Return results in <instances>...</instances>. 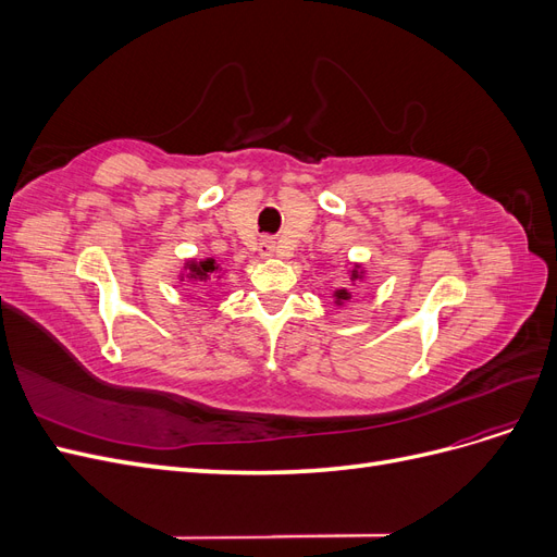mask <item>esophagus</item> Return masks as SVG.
<instances>
[{
  "mask_svg": "<svg viewBox=\"0 0 557 557\" xmlns=\"http://www.w3.org/2000/svg\"><path fill=\"white\" fill-rule=\"evenodd\" d=\"M274 252H276V244H274V239H262L260 242V256L262 258H269V256H274Z\"/></svg>",
  "mask_w": 557,
  "mask_h": 557,
  "instance_id": "34e87169",
  "label": "esophagus"
}]
</instances>
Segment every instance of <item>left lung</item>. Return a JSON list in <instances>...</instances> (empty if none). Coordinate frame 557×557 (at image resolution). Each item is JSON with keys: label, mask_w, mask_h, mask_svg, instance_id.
Here are the masks:
<instances>
[{"label": "left lung", "mask_w": 557, "mask_h": 557, "mask_svg": "<svg viewBox=\"0 0 557 557\" xmlns=\"http://www.w3.org/2000/svg\"><path fill=\"white\" fill-rule=\"evenodd\" d=\"M350 276H352V278H358V272H356V269H352V274H350ZM334 297L339 299V301H344V299H348L350 295H348V290H336V293H334Z\"/></svg>", "instance_id": "left-lung-1"}]
</instances>
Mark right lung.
Returning <instances> with one entry per match:
<instances>
[{"instance_id":"add662e5","label":"right lung","mask_w":557,"mask_h":557,"mask_svg":"<svg viewBox=\"0 0 557 557\" xmlns=\"http://www.w3.org/2000/svg\"><path fill=\"white\" fill-rule=\"evenodd\" d=\"M190 278H199V281H207V276H211L215 272V262L207 260V262H190Z\"/></svg>"}]
</instances>
